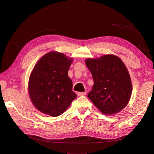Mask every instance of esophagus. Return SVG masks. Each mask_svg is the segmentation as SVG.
Returning <instances> with one entry per match:
<instances>
[{
    "mask_svg": "<svg viewBox=\"0 0 154 154\" xmlns=\"http://www.w3.org/2000/svg\"><path fill=\"white\" fill-rule=\"evenodd\" d=\"M87 93V92H79L77 93V95L78 96H84Z\"/></svg>",
    "mask_w": 154,
    "mask_h": 154,
    "instance_id": "esophagus-1",
    "label": "esophagus"
}]
</instances>
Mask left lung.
Here are the masks:
<instances>
[{
	"label": "left lung",
	"instance_id": "8db88e82",
	"mask_svg": "<svg viewBox=\"0 0 154 154\" xmlns=\"http://www.w3.org/2000/svg\"><path fill=\"white\" fill-rule=\"evenodd\" d=\"M85 64L92 74L94 85L88 94L101 112L111 115L126 107L132 94V81L123 61L116 55L88 58Z\"/></svg>",
	"mask_w": 154,
	"mask_h": 154
}]
</instances>
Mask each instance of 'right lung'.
I'll list each match as a JSON object with an SVG mask.
<instances>
[{
    "mask_svg": "<svg viewBox=\"0 0 154 154\" xmlns=\"http://www.w3.org/2000/svg\"><path fill=\"white\" fill-rule=\"evenodd\" d=\"M73 58L57 51L43 55L35 65L28 81L32 104L41 112L51 116L61 115L77 95L68 71Z\"/></svg>",
    "mask_w": 154,
    "mask_h": 154,
    "instance_id": "right-lung-1",
    "label": "right lung"
}]
</instances>
